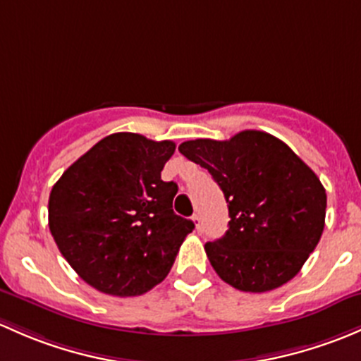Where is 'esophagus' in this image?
I'll list each match as a JSON object with an SVG mask.
<instances>
[{"label":"esophagus","instance_id":"1","mask_svg":"<svg viewBox=\"0 0 361 361\" xmlns=\"http://www.w3.org/2000/svg\"><path fill=\"white\" fill-rule=\"evenodd\" d=\"M192 222H195V228H196V231L198 233H202V219H200V215L198 214H195L192 215Z\"/></svg>","mask_w":361,"mask_h":361}]
</instances>
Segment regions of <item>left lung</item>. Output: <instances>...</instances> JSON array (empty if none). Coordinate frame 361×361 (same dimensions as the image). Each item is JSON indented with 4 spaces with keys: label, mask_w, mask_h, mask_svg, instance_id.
I'll return each mask as SVG.
<instances>
[{
    "label": "left lung",
    "mask_w": 361,
    "mask_h": 361,
    "mask_svg": "<svg viewBox=\"0 0 361 361\" xmlns=\"http://www.w3.org/2000/svg\"><path fill=\"white\" fill-rule=\"evenodd\" d=\"M179 151L210 172L228 202L229 229L205 245L221 280L255 293L290 281L325 228L326 195L317 173L259 130L229 140H188Z\"/></svg>",
    "instance_id": "left-lung-1"
}]
</instances>
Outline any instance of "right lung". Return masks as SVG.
Here are the masks:
<instances>
[{"instance_id":"obj_1","label":"right lung","mask_w":361,"mask_h":361,"mask_svg":"<svg viewBox=\"0 0 361 361\" xmlns=\"http://www.w3.org/2000/svg\"><path fill=\"white\" fill-rule=\"evenodd\" d=\"M172 140L120 132L78 158L51 188L48 226L81 280L116 297L161 283L182 241L195 229L173 212L176 182L161 170Z\"/></svg>"}]
</instances>
